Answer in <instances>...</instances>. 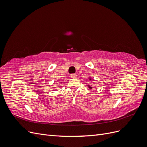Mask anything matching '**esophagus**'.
Here are the masks:
<instances>
[{
	"instance_id": "34e87169",
	"label": "esophagus",
	"mask_w": 147,
	"mask_h": 147,
	"mask_svg": "<svg viewBox=\"0 0 147 147\" xmlns=\"http://www.w3.org/2000/svg\"><path fill=\"white\" fill-rule=\"evenodd\" d=\"M70 77L72 78H75L77 77V74H71L70 75Z\"/></svg>"
}]
</instances>
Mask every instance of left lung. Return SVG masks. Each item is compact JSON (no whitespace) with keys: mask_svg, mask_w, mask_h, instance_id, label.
<instances>
[{"mask_svg":"<svg viewBox=\"0 0 147 147\" xmlns=\"http://www.w3.org/2000/svg\"><path fill=\"white\" fill-rule=\"evenodd\" d=\"M90 80H91V78H90ZM89 86V88H90V89H92V87H91V86Z\"/></svg>","mask_w":147,"mask_h":147,"instance_id":"1","label":"left lung"}]
</instances>
